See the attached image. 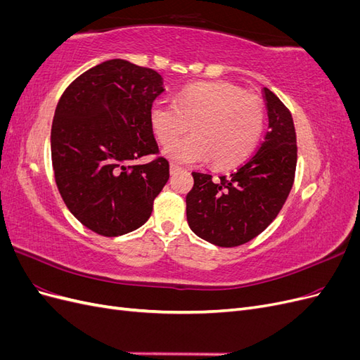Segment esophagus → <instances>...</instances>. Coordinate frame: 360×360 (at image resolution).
<instances>
[{
    "label": "esophagus",
    "instance_id": "34e87169",
    "mask_svg": "<svg viewBox=\"0 0 360 360\" xmlns=\"http://www.w3.org/2000/svg\"><path fill=\"white\" fill-rule=\"evenodd\" d=\"M180 171H181V168H179V167H176V165H171V167H169L171 176H174V174H177V172H180Z\"/></svg>",
    "mask_w": 360,
    "mask_h": 360
}]
</instances>
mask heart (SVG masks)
<instances>
[{
    "label": "heart",
    "instance_id": "b5f03b06",
    "mask_svg": "<svg viewBox=\"0 0 360 360\" xmlns=\"http://www.w3.org/2000/svg\"><path fill=\"white\" fill-rule=\"evenodd\" d=\"M191 124L193 136L165 150L176 165H195L212 159L217 168L233 167L255 148L264 127V110L257 97L228 82L189 85L176 105L156 101L150 124L162 146H169Z\"/></svg>",
    "mask_w": 360,
    "mask_h": 360
}]
</instances>
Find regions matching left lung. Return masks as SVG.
Segmentation results:
<instances>
[{"instance_id":"1","label":"left lung","mask_w":360,"mask_h":360,"mask_svg":"<svg viewBox=\"0 0 360 360\" xmlns=\"http://www.w3.org/2000/svg\"><path fill=\"white\" fill-rule=\"evenodd\" d=\"M269 132L257 153L228 177L192 172L186 195L191 230L216 246L233 248L252 240L274 222L292 188L297 163L296 130L290 111L263 89Z\"/></svg>"}]
</instances>
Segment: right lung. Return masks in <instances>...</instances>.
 Returning <instances> with one entry per match:
<instances>
[{
  "mask_svg": "<svg viewBox=\"0 0 360 360\" xmlns=\"http://www.w3.org/2000/svg\"><path fill=\"white\" fill-rule=\"evenodd\" d=\"M162 76L126 60H108L78 76L63 93L51 129V156L64 204L84 226L105 237L144 225L169 179L159 153L150 108Z\"/></svg>",
  "mask_w": 360,
  "mask_h": 360,
  "instance_id": "obj_1",
  "label": "right lung"
}]
</instances>
